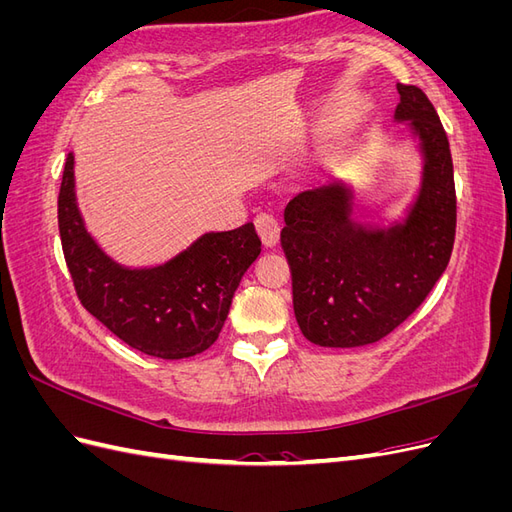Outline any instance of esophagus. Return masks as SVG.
<instances>
[{
	"mask_svg": "<svg viewBox=\"0 0 512 512\" xmlns=\"http://www.w3.org/2000/svg\"><path fill=\"white\" fill-rule=\"evenodd\" d=\"M256 230L258 235L262 239V243H265L267 247H273L277 245V241H280V222H277L275 215L271 213H260L256 218Z\"/></svg>",
	"mask_w": 512,
	"mask_h": 512,
	"instance_id": "obj_1",
	"label": "esophagus"
}]
</instances>
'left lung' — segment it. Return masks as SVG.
Here are the masks:
<instances>
[{
    "instance_id": "obj_1",
    "label": "left lung",
    "mask_w": 512,
    "mask_h": 512,
    "mask_svg": "<svg viewBox=\"0 0 512 512\" xmlns=\"http://www.w3.org/2000/svg\"><path fill=\"white\" fill-rule=\"evenodd\" d=\"M393 123L416 143L418 183L399 218H354L350 183L331 179L294 196L282 228L292 305L309 342L374 344L399 327L440 280L455 243L457 200L448 138L421 89L397 85Z\"/></svg>"
}]
</instances>
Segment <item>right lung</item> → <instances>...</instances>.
Returning a JSON list of instances; mask_svg holds the SVG:
<instances>
[{
    "label": "right lung",
    "instance_id": "1",
    "mask_svg": "<svg viewBox=\"0 0 512 512\" xmlns=\"http://www.w3.org/2000/svg\"><path fill=\"white\" fill-rule=\"evenodd\" d=\"M57 207L61 247L81 303L128 346L158 359H188L218 339L241 277L260 254V237L247 222L203 232L160 265H123L85 224L72 151Z\"/></svg>",
    "mask_w": 512,
    "mask_h": 512
}]
</instances>
